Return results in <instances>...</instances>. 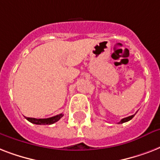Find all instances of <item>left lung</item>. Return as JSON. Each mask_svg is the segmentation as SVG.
<instances>
[{"label":"left lung","mask_w":160,"mask_h":160,"mask_svg":"<svg viewBox=\"0 0 160 160\" xmlns=\"http://www.w3.org/2000/svg\"><path fill=\"white\" fill-rule=\"evenodd\" d=\"M134 116V114H133V115H130V116L129 117H126V118H124V119H122L119 122V124H123V123H124V122H127V121H129L130 119H133V117Z\"/></svg>","instance_id":"8db88e82"}]
</instances>
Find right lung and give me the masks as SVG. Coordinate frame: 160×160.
I'll list each match as a JSON object with an SVG mask.
<instances>
[{
	"mask_svg": "<svg viewBox=\"0 0 160 160\" xmlns=\"http://www.w3.org/2000/svg\"><path fill=\"white\" fill-rule=\"evenodd\" d=\"M63 115H64L63 114H60L47 119H36V118H28V117H26V119L35 124H52L57 122L60 118H62Z\"/></svg>",
	"mask_w": 160,
	"mask_h": 160,
	"instance_id": "obj_1",
	"label": "right lung"
}]
</instances>
